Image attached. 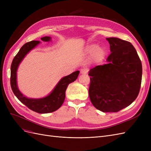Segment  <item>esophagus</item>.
Here are the masks:
<instances>
[{"mask_svg":"<svg viewBox=\"0 0 151 151\" xmlns=\"http://www.w3.org/2000/svg\"><path fill=\"white\" fill-rule=\"evenodd\" d=\"M88 72V70L87 68H82V69H81V74H86Z\"/></svg>","mask_w":151,"mask_h":151,"instance_id":"obj_1","label":"esophagus"}]
</instances>
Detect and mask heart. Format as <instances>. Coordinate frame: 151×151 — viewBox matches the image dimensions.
Masks as SVG:
<instances>
[{"label":"heart","mask_w":151,"mask_h":151,"mask_svg":"<svg viewBox=\"0 0 151 151\" xmlns=\"http://www.w3.org/2000/svg\"><path fill=\"white\" fill-rule=\"evenodd\" d=\"M86 52L91 54L93 53V56L96 60L98 62H101L105 57V51L104 48L98 47L95 44L89 45L86 48Z\"/></svg>","instance_id":"b5f03b06"}]
</instances>
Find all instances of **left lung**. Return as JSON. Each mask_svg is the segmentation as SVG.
Instances as JSON below:
<instances>
[{"mask_svg": "<svg viewBox=\"0 0 151 151\" xmlns=\"http://www.w3.org/2000/svg\"><path fill=\"white\" fill-rule=\"evenodd\" d=\"M111 54L108 63L89 72V95L93 106L103 112H117L138 96L142 67L131 43L118 38H106Z\"/></svg>", "mask_w": 151, "mask_h": 151, "instance_id": "obj_1", "label": "left lung"}]
</instances>
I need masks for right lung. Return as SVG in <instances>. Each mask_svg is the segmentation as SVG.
<instances>
[{
	"label": "right lung",
	"mask_w": 151,
	"mask_h": 151,
	"mask_svg": "<svg viewBox=\"0 0 151 151\" xmlns=\"http://www.w3.org/2000/svg\"><path fill=\"white\" fill-rule=\"evenodd\" d=\"M41 40L43 42H49L51 38L50 36H45ZM40 43V41H31L25 43L14 58L11 67V86L14 94L17 99L28 108L38 113H48L57 110L62 106L65 98V91L68 85L77 79L79 71L77 70L62 78L52 92L46 97L33 99L24 96L20 92L17 85V68L26 55Z\"/></svg>",
	"instance_id": "add662e5"
}]
</instances>
